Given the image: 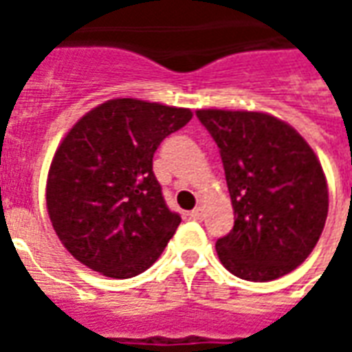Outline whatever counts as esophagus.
Returning a JSON list of instances; mask_svg holds the SVG:
<instances>
[{"instance_id":"esophagus-1","label":"esophagus","mask_w":352,"mask_h":352,"mask_svg":"<svg viewBox=\"0 0 352 352\" xmlns=\"http://www.w3.org/2000/svg\"><path fill=\"white\" fill-rule=\"evenodd\" d=\"M190 217L194 219V221H204V207H194Z\"/></svg>"}]
</instances>
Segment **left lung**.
<instances>
[{
	"label": "left lung",
	"mask_w": 352,
	"mask_h": 352,
	"mask_svg": "<svg viewBox=\"0 0 352 352\" xmlns=\"http://www.w3.org/2000/svg\"><path fill=\"white\" fill-rule=\"evenodd\" d=\"M221 151L234 228L217 241L222 265L254 283L287 275L315 249L328 214L317 154L298 131L267 113L199 109Z\"/></svg>",
	"instance_id": "obj_1"
}]
</instances>
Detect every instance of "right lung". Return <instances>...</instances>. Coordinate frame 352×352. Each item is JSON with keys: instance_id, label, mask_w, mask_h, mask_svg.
I'll return each mask as SVG.
<instances>
[{"instance_id": "obj_1", "label": "right lung", "mask_w": 352, "mask_h": 352, "mask_svg": "<svg viewBox=\"0 0 352 352\" xmlns=\"http://www.w3.org/2000/svg\"><path fill=\"white\" fill-rule=\"evenodd\" d=\"M190 109L116 98L67 131L47 179L52 228L73 258L113 279L143 273L181 224L164 201L153 156Z\"/></svg>"}]
</instances>
